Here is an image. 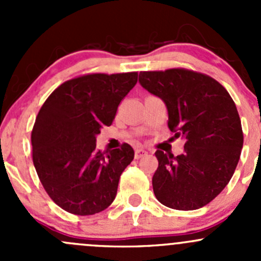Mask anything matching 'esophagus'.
Listing matches in <instances>:
<instances>
[{"mask_svg":"<svg viewBox=\"0 0 261 261\" xmlns=\"http://www.w3.org/2000/svg\"><path fill=\"white\" fill-rule=\"evenodd\" d=\"M147 155V151L145 149H136L135 150V159H140V158H144Z\"/></svg>","mask_w":261,"mask_h":261,"instance_id":"esophagus-1","label":"esophagus"}]
</instances>
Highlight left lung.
Masks as SVG:
<instances>
[{"label": "left lung", "instance_id": "obj_1", "mask_svg": "<svg viewBox=\"0 0 261 261\" xmlns=\"http://www.w3.org/2000/svg\"><path fill=\"white\" fill-rule=\"evenodd\" d=\"M139 82L168 109V127L184 152L155 151L152 189L158 201L180 211L208 204L232 178L244 144L235 102L210 75L184 68L140 72Z\"/></svg>", "mask_w": 261, "mask_h": 261}]
</instances>
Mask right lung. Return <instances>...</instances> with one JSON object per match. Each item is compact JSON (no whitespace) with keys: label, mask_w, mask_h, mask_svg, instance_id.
<instances>
[{"label":"right lung","mask_w":261,"mask_h":261,"mask_svg":"<svg viewBox=\"0 0 261 261\" xmlns=\"http://www.w3.org/2000/svg\"><path fill=\"white\" fill-rule=\"evenodd\" d=\"M138 82V72L92 73L60 84L36 116L33 162L50 198L64 211L88 216L114 202L134 149H96V135L114 121L118 105Z\"/></svg>","instance_id":"1"}]
</instances>
